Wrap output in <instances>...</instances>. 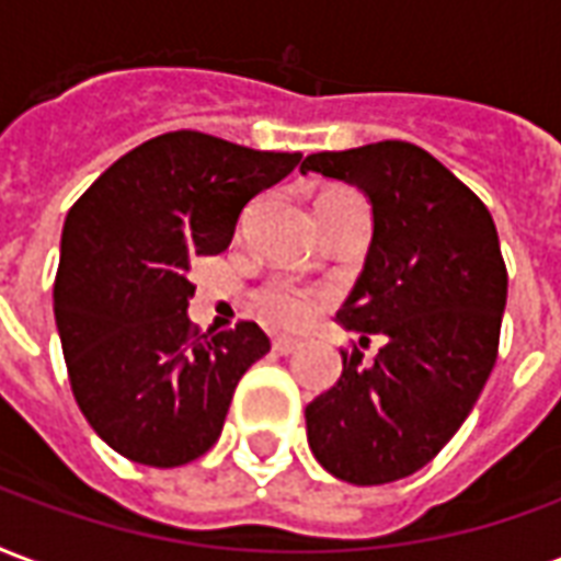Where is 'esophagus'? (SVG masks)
<instances>
[{
    "instance_id": "obj_1",
    "label": "esophagus",
    "mask_w": 561,
    "mask_h": 561,
    "mask_svg": "<svg viewBox=\"0 0 561 561\" xmlns=\"http://www.w3.org/2000/svg\"><path fill=\"white\" fill-rule=\"evenodd\" d=\"M298 346H301V343H298L296 337H275V341H272V350H275L277 355H293Z\"/></svg>"
}]
</instances>
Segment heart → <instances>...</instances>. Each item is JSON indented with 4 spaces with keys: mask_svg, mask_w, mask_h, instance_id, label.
I'll return each instance as SVG.
<instances>
[{
    "mask_svg": "<svg viewBox=\"0 0 561 561\" xmlns=\"http://www.w3.org/2000/svg\"><path fill=\"white\" fill-rule=\"evenodd\" d=\"M337 199H358L353 191H331L320 199L325 203H337ZM320 308V296L308 289V286L289 284V280H272L256 293V310L265 322L272 325H284V329H301L305 322L313 320V313Z\"/></svg>",
    "mask_w": 561,
    "mask_h": 561,
    "instance_id": "heart-1",
    "label": "heart"
}]
</instances>
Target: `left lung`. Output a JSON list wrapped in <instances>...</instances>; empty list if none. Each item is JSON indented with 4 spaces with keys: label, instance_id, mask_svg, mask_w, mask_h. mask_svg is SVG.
<instances>
[{
    "label": "left lung",
    "instance_id": "1",
    "mask_svg": "<svg viewBox=\"0 0 561 561\" xmlns=\"http://www.w3.org/2000/svg\"><path fill=\"white\" fill-rule=\"evenodd\" d=\"M362 187L374 206L365 272L337 320L353 343L334 386L308 403V443L331 476L388 484L443 451L496 365L508 272L488 206L431 151L382 140L317 151L301 173Z\"/></svg>",
    "mask_w": 561,
    "mask_h": 561
}]
</instances>
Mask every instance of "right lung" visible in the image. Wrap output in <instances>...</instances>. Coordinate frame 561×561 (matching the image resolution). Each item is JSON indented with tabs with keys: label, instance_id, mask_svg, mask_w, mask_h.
<instances>
[{
	"label": "right lung",
	"instance_id": "1",
	"mask_svg": "<svg viewBox=\"0 0 561 561\" xmlns=\"http://www.w3.org/2000/svg\"><path fill=\"white\" fill-rule=\"evenodd\" d=\"M298 161L170 130L122 154L68 211L56 325L73 400L122 457L170 469L218 443L232 391L272 343L251 320L199 334L187 272L227 251L241 208Z\"/></svg>",
	"mask_w": 561,
	"mask_h": 561
}]
</instances>
